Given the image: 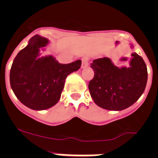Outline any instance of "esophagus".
Listing matches in <instances>:
<instances>
[{
    "label": "esophagus",
    "mask_w": 158,
    "mask_h": 158,
    "mask_svg": "<svg viewBox=\"0 0 158 158\" xmlns=\"http://www.w3.org/2000/svg\"><path fill=\"white\" fill-rule=\"evenodd\" d=\"M89 65V58L85 57V58H82V65L81 68H85Z\"/></svg>",
    "instance_id": "1"
}]
</instances>
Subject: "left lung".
Returning <instances> with one entry per match:
<instances>
[{"label": "left lung", "mask_w": 158, "mask_h": 158, "mask_svg": "<svg viewBox=\"0 0 158 158\" xmlns=\"http://www.w3.org/2000/svg\"><path fill=\"white\" fill-rule=\"evenodd\" d=\"M131 57L128 67L116 66L109 58H98L91 63L94 77L89 89L96 105L109 111H122L135 104L144 93L147 67L137 53H132Z\"/></svg>", "instance_id": "8db88e82"}]
</instances>
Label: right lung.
I'll list each match as a JSON object with an SVG mask.
<instances>
[{
    "mask_svg": "<svg viewBox=\"0 0 158 158\" xmlns=\"http://www.w3.org/2000/svg\"><path fill=\"white\" fill-rule=\"evenodd\" d=\"M49 40L36 35L19 51L12 62L10 85L14 94L26 107L48 109L59 101L67 76L77 71L81 61L61 64L52 55L41 56Z\"/></svg>",
    "mask_w": 158,
    "mask_h": 158,
    "instance_id": "1",
    "label": "right lung"
}]
</instances>
